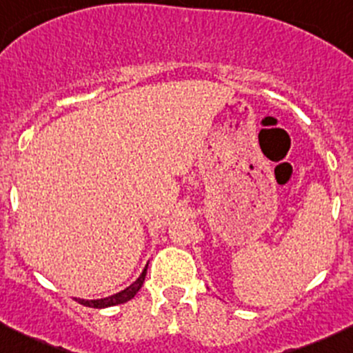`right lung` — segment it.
I'll return each mask as SVG.
<instances>
[{"instance_id": "1", "label": "right lung", "mask_w": 353, "mask_h": 353, "mask_svg": "<svg viewBox=\"0 0 353 353\" xmlns=\"http://www.w3.org/2000/svg\"><path fill=\"white\" fill-rule=\"evenodd\" d=\"M146 272H148V265H146V267H144L143 274H141L139 277H137L136 281H134L129 287H125V289L121 290V292L112 294V296L103 297V299H76V301H78L79 304H83V306L95 307V310H103V307L117 306V304L127 303V301L132 299V297L136 296L137 292H139L141 287H143L144 277H146Z\"/></svg>"}]
</instances>
